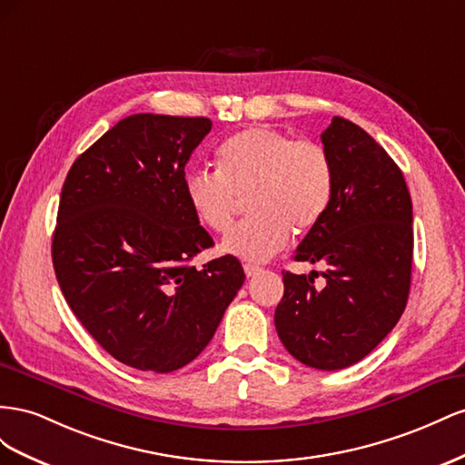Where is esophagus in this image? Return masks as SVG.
I'll return each mask as SVG.
<instances>
[{
  "mask_svg": "<svg viewBox=\"0 0 465 465\" xmlns=\"http://www.w3.org/2000/svg\"><path fill=\"white\" fill-rule=\"evenodd\" d=\"M243 271H245V274L247 276H255V274H259L262 269L261 267H257V264H243Z\"/></svg>",
  "mask_w": 465,
  "mask_h": 465,
  "instance_id": "1",
  "label": "esophagus"
}]
</instances>
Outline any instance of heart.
Segmentation results:
<instances>
[{
    "mask_svg": "<svg viewBox=\"0 0 465 465\" xmlns=\"http://www.w3.org/2000/svg\"><path fill=\"white\" fill-rule=\"evenodd\" d=\"M183 189L194 218L216 233L232 228L237 198L247 196L251 218L225 235L222 249L245 261H267L288 243L292 230L306 232L323 218L333 167L320 143L251 126L222 142L216 173L191 169Z\"/></svg>",
    "mask_w": 465,
    "mask_h": 465,
    "instance_id": "b5f03b06",
    "label": "heart"
}]
</instances>
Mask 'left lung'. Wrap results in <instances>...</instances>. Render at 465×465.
Here are the masks:
<instances>
[{"label":"left lung","instance_id":"8db88e82","mask_svg":"<svg viewBox=\"0 0 465 465\" xmlns=\"http://www.w3.org/2000/svg\"><path fill=\"white\" fill-rule=\"evenodd\" d=\"M322 142L333 194L294 259L327 264L325 286L315 288V271L282 272L274 325L296 361L331 372L362 361L400 322L413 264V204L401 169L366 130L333 116Z\"/></svg>","mask_w":465,"mask_h":465}]
</instances>
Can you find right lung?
I'll return each mask as SVG.
<instances>
[{
  "instance_id": "add662e5",
  "label": "right lung",
  "mask_w": 465,
  "mask_h": 465,
  "mask_svg": "<svg viewBox=\"0 0 465 465\" xmlns=\"http://www.w3.org/2000/svg\"><path fill=\"white\" fill-rule=\"evenodd\" d=\"M204 116L132 114L79 155L64 181L52 262L82 325L118 362L173 372L204 351L245 281L184 198V165Z\"/></svg>"
}]
</instances>
